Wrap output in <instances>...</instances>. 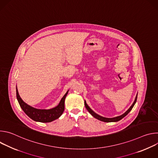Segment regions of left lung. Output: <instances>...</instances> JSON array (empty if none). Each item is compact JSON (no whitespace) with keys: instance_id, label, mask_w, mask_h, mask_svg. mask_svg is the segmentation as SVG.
I'll return each instance as SVG.
<instances>
[{"instance_id":"obj_1","label":"left lung","mask_w":158,"mask_h":158,"mask_svg":"<svg viewBox=\"0 0 158 158\" xmlns=\"http://www.w3.org/2000/svg\"><path fill=\"white\" fill-rule=\"evenodd\" d=\"M137 98H138V94H137V95H136V98H135V100H134V102L132 103V104L131 106V107L124 112V114H123L122 115H121V116H117V117H114V118H104V117H102V116H100V115H99V114H96L95 112H94L91 108L89 107V106L87 104V103H86V101H84V104H85V107H86V109H87V110H88V112H89L90 114H91L94 118H96L97 119H98V120H99V121H103V122H106V123H110V122H118V121H120L121 119H122L123 118H124L128 113L129 112L132 110V107H134V104H136V101H137Z\"/></svg>"}]
</instances>
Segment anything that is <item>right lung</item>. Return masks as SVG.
<instances>
[{
    "label": "right lung",
    "mask_w": 158,
    "mask_h": 158,
    "mask_svg": "<svg viewBox=\"0 0 158 158\" xmlns=\"http://www.w3.org/2000/svg\"><path fill=\"white\" fill-rule=\"evenodd\" d=\"M69 90L61 99L59 104L49 109H40L34 108L26 104L19 96L16 85V96L19 104L25 113L32 120L40 123H50L58 119L64 110V102Z\"/></svg>",
    "instance_id": "obj_1"
}]
</instances>
